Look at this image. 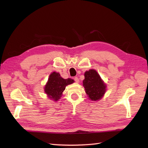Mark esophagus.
<instances>
[{
  "mask_svg": "<svg viewBox=\"0 0 148 148\" xmlns=\"http://www.w3.org/2000/svg\"><path fill=\"white\" fill-rule=\"evenodd\" d=\"M74 81H76V83H78L79 82V78L77 77H74Z\"/></svg>",
  "mask_w": 148,
  "mask_h": 148,
  "instance_id": "1",
  "label": "esophagus"
}]
</instances>
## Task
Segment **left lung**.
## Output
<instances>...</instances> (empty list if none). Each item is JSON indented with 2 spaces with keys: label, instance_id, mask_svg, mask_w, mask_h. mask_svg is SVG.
I'll use <instances>...</instances> for the list:
<instances>
[{
  "label": "left lung",
  "instance_id": "8db88e82",
  "mask_svg": "<svg viewBox=\"0 0 148 148\" xmlns=\"http://www.w3.org/2000/svg\"><path fill=\"white\" fill-rule=\"evenodd\" d=\"M83 86L90 100L98 101L101 99L106 92V84L95 69H90L84 72Z\"/></svg>",
  "mask_w": 148,
  "mask_h": 148
}]
</instances>
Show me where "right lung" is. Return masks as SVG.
<instances>
[{
	"label": "right lung",
	"instance_id": "add662e5",
	"mask_svg": "<svg viewBox=\"0 0 148 148\" xmlns=\"http://www.w3.org/2000/svg\"><path fill=\"white\" fill-rule=\"evenodd\" d=\"M74 82V81L71 78L64 79L58 72H53L50 74L44 90L49 99L58 101L62 97L65 87Z\"/></svg>",
	"mask_w": 148,
	"mask_h": 148
}]
</instances>
